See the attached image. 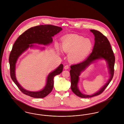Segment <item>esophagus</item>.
<instances>
[{
  "mask_svg": "<svg viewBox=\"0 0 124 124\" xmlns=\"http://www.w3.org/2000/svg\"><path fill=\"white\" fill-rule=\"evenodd\" d=\"M64 68L65 70H67V69H68L69 68V66L68 65H65V66H64Z\"/></svg>",
  "mask_w": 124,
  "mask_h": 124,
  "instance_id": "esophagus-1",
  "label": "esophagus"
}]
</instances>
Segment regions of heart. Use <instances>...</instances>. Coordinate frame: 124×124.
<instances>
[{
  "mask_svg": "<svg viewBox=\"0 0 124 124\" xmlns=\"http://www.w3.org/2000/svg\"><path fill=\"white\" fill-rule=\"evenodd\" d=\"M62 51L68 54V60L76 63L87 56L93 48V43L89 39L83 36L73 35L64 38L62 42Z\"/></svg>",
  "mask_w": 124,
  "mask_h": 124,
  "instance_id": "b5f03b06",
  "label": "heart"
}]
</instances>
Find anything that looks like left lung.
<instances>
[{
  "label": "left lung",
  "mask_w": 124,
  "mask_h": 124,
  "mask_svg": "<svg viewBox=\"0 0 124 124\" xmlns=\"http://www.w3.org/2000/svg\"><path fill=\"white\" fill-rule=\"evenodd\" d=\"M95 36V44L93 51L90 56L84 61L70 66V71L71 81V89L77 96L82 98H87L99 95L102 93L111 81L114 73L115 57L111 45L108 38L100 31L90 30ZM103 58L107 62L110 74V77L107 82L96 93L91 95H85L80 92L78 87L79 76L81 72L84 71L94 61Z\"/></svg>",
  "instance_id": "1"
}]
</instances>
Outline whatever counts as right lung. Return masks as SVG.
I'll return each instance as SVG.
<instances>
[{"mask_svg":"<svg viewBox=\"0 0 124 124\" xmlns=\"http://www.w3.org/2000/svg\"><path fill=\"white\" fill-rule=\"evenodd\" d=\"M62 30V28L51 24L40 25L32 27L21 34L16 41L13 46L9 57L10 73L12 79L24 94L34 98H43L47 96L53 89L54 78L57 75L60 74L63 65L61 64L54 70L48 75L46 84L42 90L39 91H30L23 88L16 79L15 74L16 63L23 53L29 47H33V44L48 45L53 42V36ZM42 49H44V47Z\"/></svg>","mask_w":124,"mask_h":124,"instance_id":"obj_1","label":"right lung"}]
</instances>
